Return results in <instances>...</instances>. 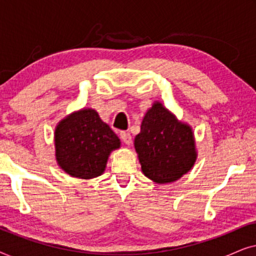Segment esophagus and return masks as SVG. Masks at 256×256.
<instances>
[{"instance_id":"obj_1","label":"esophagus","mask_w":256,"mask_h":256,"mask_svg":"<svg viewBox=\"0 0 256 256\" xmlns=\"http://www.w3.org/2000/svg\"><path fill=\"white\" fill-rule=\"evenodd\" d=\"M120 136H121V140L122 141L124 142V144H127V146H129V144H132V135H130V132H121V134H120Z\"/></svg>"}]
</instances>
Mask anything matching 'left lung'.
Segmentation results:
<instances>
[{"mask_svg":"<svg viewBox=\"0 0 256 256\" xmlns=\"http://www.w3.org/2000/svg\"><path fill=\"white\" fill-rule=\"evenodd\" d=\"M134 144L142 172L158 184L180 180L197 160L192 128L157 101L143 118Z\"/></svg>","mask_w":256,"mask_h":256,"instance_id":"left-lung-1","label":"left lung"}]
</instances>
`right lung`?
<instances>
[{
  "label": "right lung",
  "instance_id": "right-lung-1",
  "mask_svg": "<svg viewBox=\"0 0 256 256\" xmlns=\"http://www.w3.org/2000/svg\"><path fill=\"white\" fill-rule=\"evenodd\" d=\"M121 142L98 112L84 108L59 122L54 130L56 160L70 176L90 180L104 174Z\"/></svg>",
  "mask_w": 256,
  "mask_h": 256
}]
</instances>
